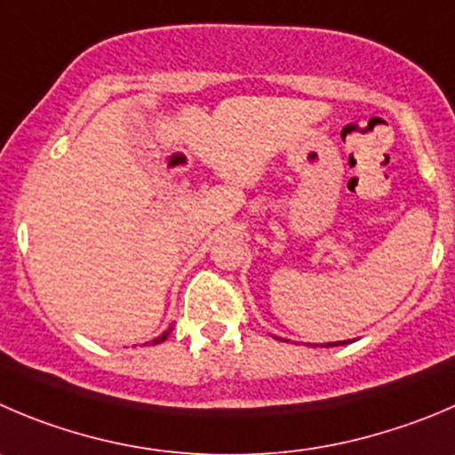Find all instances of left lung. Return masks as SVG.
Instances as JSON below:
<instances>
[{"label":"left lung","instance_id":"1","mask_svg":"<svg viewBox=\"0 0 455 455\" xmlns=\"http://www.w3.org/2000/svg\"><path fill=\"white\" fill-rule=\"evenodd\" d=\"M276 339L285 341L283 337H276ZM341 344H350V341H328V344H323V346H341ZM315 346H317V344H315Z\"/></svg>","mask_w":455,"mask_h":455}]
</instances>
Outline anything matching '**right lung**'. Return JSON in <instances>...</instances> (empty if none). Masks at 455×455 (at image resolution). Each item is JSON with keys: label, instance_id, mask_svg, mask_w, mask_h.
Segmentation results:
<instances>
[{"label": "right lung", "instance_id": "right-lung-1", "mask_svg": "<svg viewBox=\"0 0 455 455\" xmlns=\"http://www.w3.org/2000/svg\"><path fill=\"white\" fill-rule=\"evenodd\" d=\"M170 331H172V328H170ZM167 335H170V332H163V335H160V337H156V339L154 341H151V344H160V341H165L167 339Z\"/></svg>", "mask_w": 455, "mask_h": 455}]
</instances>
